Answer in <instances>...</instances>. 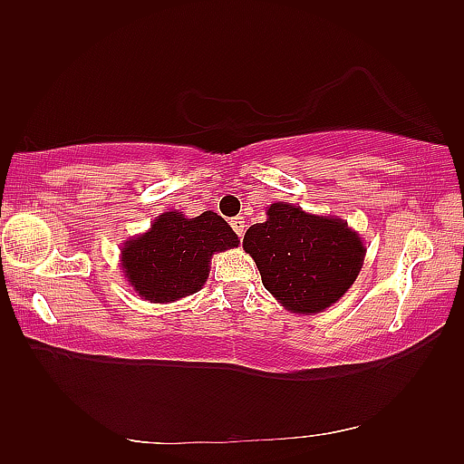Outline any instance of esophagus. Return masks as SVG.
I'll return each instance as SVG.
<instances>
[{
	"label": "esophagus",
	"instance_id": "1",
	"mask_svg": "<svg viewBox=\"0 0 464 464\" xmlns=\"http://www.w3.org/2000/svg\"><path fill=\"white\" fill-rule=\"evenodd\" d=\"M231 227H233V231L237 233V237L243 239V235H245V221H243V217H235V219H231Z\"/></svg>",
	"mask_w": 464,
	"mask_h": 464
}]
</instances>
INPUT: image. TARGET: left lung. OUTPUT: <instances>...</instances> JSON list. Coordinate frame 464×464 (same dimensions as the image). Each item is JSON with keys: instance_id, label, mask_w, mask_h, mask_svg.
<instances>
[{"instance_id": "obj_1", "label": "left lung", "mask_w": 464, "mask_h": 464, "mask_svg": "<svg viewBox=\"0 0 464 464\" xmlns=\"http://www.w3.org/2000/svg\"><path fill=\"white\" fill-rule=\"evenodd\" d=\"M243 249L257 265L265 289L299 314L337 303L357 279L367 253L347 221L281 201L267 207V221L249 227Z\"/></svg>"}]
</instances>
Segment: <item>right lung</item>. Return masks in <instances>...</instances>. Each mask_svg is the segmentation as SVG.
Instances as JSON below:
<instances>
[{
    "mask_svg": "<svg viewBox=\"0 0 464 464\" xmlns=\"http://www.w3.org/2000/svg\"><path fill=\"white\" fill-rule=\"evenodd\" d=\"M237 245L239 237L221 215L205 211L187 219L179 211H167L150 231L125 241L121 267L141 299L173 303L203 287L213 253Z\"/></svg>",
    "mask_w": 464,
    "mask_h": 464,
    "instance_id": "1",
    "label": "right lung"
}]
</instances>
